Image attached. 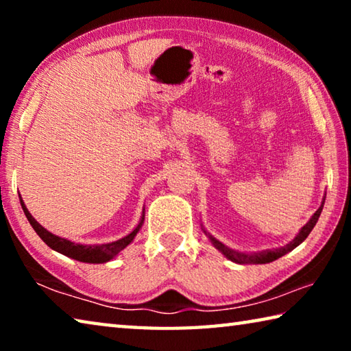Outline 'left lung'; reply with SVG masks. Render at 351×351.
<instances>
[{"instance_id": "8db88e82", "label": "left lung", "mask_w": 351, "mask_h": 351, "mask_svg": "<svg viewBox=\"0 0 351 351\" xmlns=\"http://www.w3.org/2000/svg\"><path fill=\"white\" fill-rule=\"evenodd\" d=\"M324 204H325V197L322 199V204H320L319 209L314 212V215L310 218V221H308L304 226V228L299 230V234L294 237V240L289 241L287 246L277 247V249H266V251H261V252H240V251H235V249H230L226 245H223L221 241H218L215 237L207 232L204 228H203V230H204V234L209 237L212 245L215 246L218 251L221 252L226 258H229L230 261H235V263H240V265H265V263H271V261L283 257L285 254L291 252L294 247L299 246L302 241H305V239L308 235H310L314 226H316L317 219L320 217V212H322V209H324Z\"/></svg>"}]
</instances>
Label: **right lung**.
<instances>
[{"instance_id":"obj_1","label":"right lung","mask_w":351,"mask_h":351,"mask_svg":"<svg viewBox=\"0 0 351 351\" xmlns=\"http://www.w3.org/2000/svg\"><path fill=\"white\" fill-rule=\"evenodd\" d=\"M20 203L23 207V212H25V215L27 218V221L31 223L35 232H37V235L46 243L47 246H49L51 249H54V251H57V252L66 255V257H69V258H74L77 261H83V263H106V261L114 258L119 252L123 251V249H125L130 243L134 240L136 234L139 232L142 224H144V217H145L144 212H142L139 224L136 226L132 232L123 237V239H121V240L104 243V245H80V243L69 241L66 239H62V237L54 235L52 232H49V230H46L43 226H41L37 219L31 215V212L27 210L25 201L20 199Z\"/></svg>"}]
</instances>
